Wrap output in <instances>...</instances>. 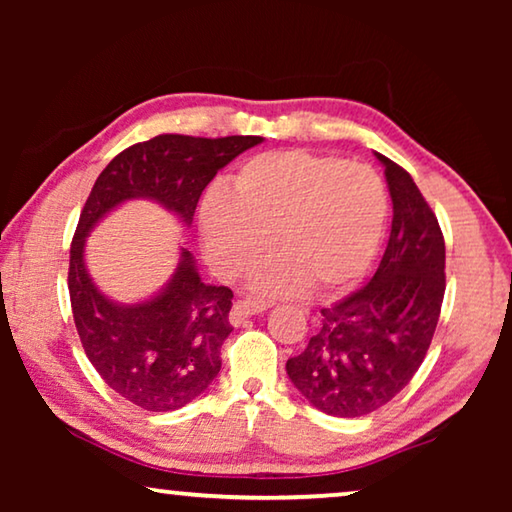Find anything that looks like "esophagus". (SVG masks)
Wrapping results in <instances>:
<instances>
[{
  "instance_id": "34e87169",
  "label": "esophagus",
  "mask_w": 512,
  "mask_h": 512,
  "mask_svg": "<svg viewBox=\"0 0 512 512\" xmlns=\"http://www.w3.org/2000/svg\"><path fill=\"white\" fill-rule=\"evenodd\" d=\"M268 309V302L264 300H237L235 307L230 311V323L232 325H241L248 316L262 314V311Z\"/></svg>"
}]
</instances>
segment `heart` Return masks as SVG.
I'll use <instances>...</instances> for the list:
<instances>
[{
  "mask_svg": "<svg viewBox=\"0 0 512 512\" xmlns=\"http://www.w3.org/2000/svg\"><path fill=\"white\" fill-rule=\"evenodd\" d=\"M388 221L384 180L366 164L300 149L262 153L241 164L232 192L214 187L201 207L205 255L216 273L257 268L264 293H332L352 287L379 253Z\"/></svg>",
  "mask_w": 512,
  "mask_h": 512,
  "instance_id": "b5f03b06",
  "label": "heart"
}]
</instances>
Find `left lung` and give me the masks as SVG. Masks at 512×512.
<instances>
[{"label":"left lung","instance_id":"obj_1","mask_svg":"<svg viewBox=\"0 0 512 512\" xmlns=\"http://www.w3.org/2000/svg\"><path fill=\"white\" fill-rule=\"evenodd\" d=\"M384 164L393 201L386 253L366 287L332 307L287 375L311 406L336 418L381 409L409 384L436 332L445 296V239L411 173Z\"/></svg>","mask_w":512,"mask_h":512}]
</instances>
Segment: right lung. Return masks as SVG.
I'll use <instances>...</instances> for the list:
<instances>
[{
  "instance_id": "1",
  "label": "right lung",
  "mask_w": 512,
  "mask_h": 512,
  "mask_svg": "<svg viewBox=\"0 0 512 512\" xmlns=\"http://www.w3.org/2000/svg\"><path fill=\"white\" fill-rule=\"evenodd\" d=\"M262 142L257 135H158L112 158L83 205L67 275L76 332L101 379L140 409H183L212 384L221 370V345L232 332V291L205 284L183 248L176 273L158 296L119 305L94 287L83 259L85 237L133 198L160 203L192 225L198 198L216 171Z\"/></svg>"
}]
</instances>
